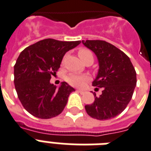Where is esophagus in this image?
<instances>
[{
    "mask_svg": "<svg viewBox=\"0 0 151 151\" xmlns=\"http://www.w3.org/2000/svg\"><path fill=\"white\" fill-rule=\"evenodd\" d=\"M76 91H77V92H79V93H80V94H83V93H84V92H85L84 91L80 90V89H78V90H76Z\"/></svg>",
    "mask_w": 151,
    "mask_h": 151,
    "instance_id": "34e87169",
    "label": "esophagus"
}]
</instances>
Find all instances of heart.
Listing matches in <instances>:
<instances>
[{"mask_svg": "<svg viewBox=\"0 0 151 151\" xmlns=\"http://www.w3.org/2000/svg\"><path fill=\"white\" fill-rule=\"evenodd\" d=\"M78 55L83 63L89 60H94L92 52L87 48H81V49L79 50ZM88 79L89 78L86 75H78L71 73L67 76L66 80L67 82L69 84H71V86L77 87V88H81L83 85L88 81Z\"/></svg>", "mask_w": 151, "mask_h": 151, "instance_id": "1", "label": "heart"}]
</instances>
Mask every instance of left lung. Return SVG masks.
<instances>
[{"mask_svg": "<svg viewBox=\"0 0 151 151\" xmlns=\"http://www.w3.org/2000/svg\"><path fill=\"white\" fill-rule=\"evenodd\" d=\"M84 46L97 56L99 71L92 82L94 87L103 88L97 97L85 110L91 117L99 120L114 118L124 111L135 88L136 71L125 53L104 40H82Z\"/></svg>", "mask_w": 151, "mask_h": 151, "instance_id": "1", "label": "left lung"}]
</instances>
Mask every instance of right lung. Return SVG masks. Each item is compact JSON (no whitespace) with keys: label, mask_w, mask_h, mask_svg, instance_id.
I'll use <instances>...</instances> for the list:
<instances>
[{"label":"right lung","mask_w":151,"mask_h":151,"mask_svg":"<svg viewBox=\"0 0 151 151\" xmlns=\"http://www.w3.org/2000/svg\"><path fill=\"white\" fill-rule=\"evenodd\" d=\"M81 43L45 39L20 52L14 66V84L24 109L40 119H51L63 111L75 89L66 82L57 88L50 83L67 52Z\"/></svg>","instance_id":"1"}]
</instances>
